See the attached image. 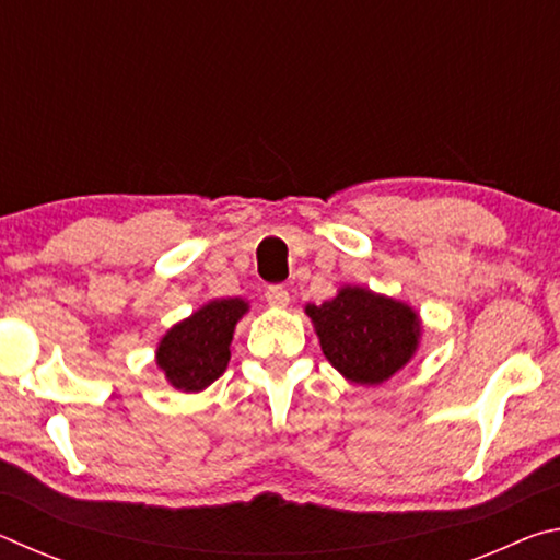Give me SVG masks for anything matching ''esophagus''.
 Returning <instances> with one entry per match:
<instances>
[{
  "instance_id": "34e87169",
  "label": "esophagus",
  "mask_w": 560,
  "mask_h": 560,
  "mask_svg": "<svg viewBox=\"0 0 560 560\" xmlns=\"http://www.w3.org/2000/svg\"><path fill=\"white\" fill-rule=\"evenodd\" d=\"M264 299H267V303H269L271 308H287V306H289V301H291L289 291H287V289H281V287H271V289H267V293H264Z\"/></svg>"
}]
</instances>
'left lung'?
I'll return each instance as SVG.
<instances>
[{"instance_id":"obj_1","label":"left lung","mask_w":560,"mask_h":560,"mask_svg":"<svg viewBox=\"0 0 560 560\" xmlns=\"http://www.w3.org/2000/svg\"><path fill=\"white\" fill-rule=\"evenodd\" d=\"M320 350L355 385H381L410 363L420 346V316L402 301L363 287H343L320 306L308 303Z\"/></svg>"}]
</instances>
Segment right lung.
<instances>
[{"label":"right lung","mask_w":560,"mask_h":560,"mask_svg":"<svg viewBox=\"0 0 560 560\" xmlns=\"http://www.w3.org/2000/svg\"><path fill=\"white\" fill-rule=\"evenodd\" d=\"M246 311L244 299H214L167 330L155 360L175 390L200 393L226 371L234 326Z\"/></svg>","instance_id":"obj_1"}]
</instances>
